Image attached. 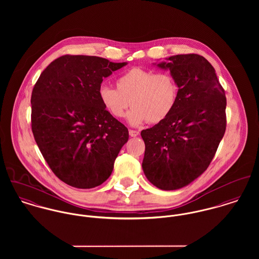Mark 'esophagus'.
<instances>
[{"label": "esophagus", "mask_w": 259, "mask_h": 259, "mask_svg": "<svg viewBox=\"0 0 259 259\" xmlns=\"http://www.w3.org/2000/svg\"><path fill=\"white\" fill-rule=\"evenodd\" d=\"M128 134H130V136H131V137L135 138V137H138L140 133H139L138 131H136V130H130V131H128Z\"/></svg>", "instance_id": "esophagus-1"}]
</instances>
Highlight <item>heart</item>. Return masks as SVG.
<instances>
[{"instance_id": "obj_1", "label": "heart", "mask_w": 259, "mask_h": 259, "mask_svg": "<svg viewBox=\"0 0 259 259\" xmlns=\"http://www.w3.org/2000/svg\"><path fill=\"white\" fill-rule=\"evenodd\" d=\"M115 87H100L101 103L116 118L124 116L130 105L134 107L127 114L130 123L134 125L147 120L149 123L161 122L174 111L179 96V85L172 74L153 73L140 67L120 74Z\"/></svg>"}]
</instances>
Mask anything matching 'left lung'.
I'll list each match as a JSON object with an SVG mask.
<instances>
[{"mask_svg": "<svg viewBox=\"0 0 259 259\" xmlns=\"http://www.w3.org/2000/svg\"><path fill=\"white\" fill-rule=\"evenodd\" d=\"M168 69L179 85L172 112L142 131L146 145L143 169L163 190L182 188L206 170L226 128V98L210 63L196 54L169 57Z\"/></svg>", "mask_w": 259, "mask_h": 259, "instance_id": "obj_1", "label": "left lung"}]
</instances>
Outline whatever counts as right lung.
<instances>
[{
    "label": "right lung",
    "mask_w": 259,
    "mask_h": 259,
    "mask_svg": "<svg viewBox=\"0 0 259 259\" xmlns=\"http://www.w3.org/2000/svg\"><path fill=\"white\" fill-rule=\"evenodd\" d=\"M125 65L65 55L37 78L31 98L32 132L48 165L65 184L93 188L110 178L128 131L105 109L99 89L104 77Z\"/></svg>",
    "instance_id": "obj_1"
}]
</instances>
